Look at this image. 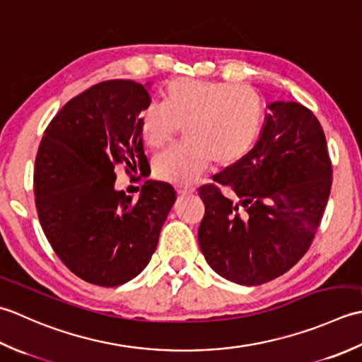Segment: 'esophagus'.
Returning a JSON list of instances; mask_svg holds the SVG:
<instances>
[{"mask_svg": "<svg viewBox=\"0 0 362 362\" xmlns=\"http://www.w3.org/2000/svg\"><path fill=\"white\" fill-rule=\"evenodd\" d=\"M176 192H178L180 195H189V194H194L195 187H192V186H176Z\"/></svg>", "mask_w": 362, "mask_h": 362, "instance_id": "obj_1", "label": "esophagus"}]
</instances>
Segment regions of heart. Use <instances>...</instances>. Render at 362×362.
<instances>
[{
	"instance_id": "obj_1",
	"label": "heart",
	"mask_w": 362,
	"mask_h": 362,
	"mask_svg": "<svg viewBox=\"0 0 362 362\" xmlns=\"http://www.w3.org/2000/svg\"><path fill=\"white\" fill-rule=\"evenodd\" d=\"M265 120V103L253 87L180 78L162 90V105L139 115L140 136L160 150L178 136L186 142L154 158L158 178L173 184L194 182L211 160L220 167L238 164L255 148Z\"/></svg>"
}]
</instances>
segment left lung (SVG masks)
Segmentation results:
<instances>
[{"mask_svg": "<svg viewBox=\"0 0 362 362\" xmlns=\"http://www.w3.org/2000/svg\"><path fill=\"white\" fill-rule=\"evenodd\" d=\"M255 148L198 189V243L228 281L259 286L292 269L311 247L327 208L333 167L317 117L275 101Z\"/></svg>", "mask_w": 362, "mask_h": 362, "instance_id": "left-lung-1", "label": "left lung"}]
</instances>
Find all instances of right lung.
Returning a JSON list of instances; mask_svg holds the SVG:
<instances>
[{
  "label": "right lung",
  "mask_w": 362,
  "mask_h": 362,
  "mask_svg": "<svg viewBox=\"0 0 362 362\" xmlns=\"http://www.w3.org/2000/svg\"><path fill=\"white\" fill-rule=\"evenodd\" d=\"M150 103L134 81L95 84L59 110L37 151L42 230L59 259L90 284L114 287L136 278L176 200L168 182L145 181L137 200L114 187L117 165L128 173L148 167L139 115Z\"/></svg>",
  "instance_id": "add662e5"
}]
</instances>
